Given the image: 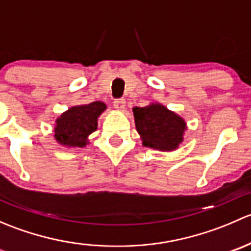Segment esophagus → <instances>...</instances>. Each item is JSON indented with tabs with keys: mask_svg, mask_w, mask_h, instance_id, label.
I'll list each match as a JSON object with an SVG mask.
<instances>
[{
	"mask_svg": "<svg viewBox=\"0 0 251 251\" xmlns=\"http://www.w3.org/2000/svg\"><path fill=\"white\" fill-rule=\"evenodd\" d=\"M125 100H116L115 102H114V108H115L116 110H124L125 109Z\"/></svg>",
	"mask_w": 251,
	"mask_h": 251,
	"instance_id": "34e87169",
	"label": "esophagus"
}]
</instances>
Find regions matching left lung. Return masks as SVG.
Returning a JSON list of instances; mask_svg holds the SVG:
<instances>
[{
  "label": "left lung",
  "instance_id": "left-lung-1",
  "mask_svg": "<svg viewBox=\"0 0 251 251\" xmlns=\"http://www.w3.org/2000/svg\"><path fill=\"white\" fill-rule=\"evenodd\" d=\"M132 111L136 130L144 147L160 151L178 149L187 130L182 116L156 102L143 108L135 107Z\"/></svg>",
  "mask_w": 251,
  "mask_h": 251
}]
</instances>
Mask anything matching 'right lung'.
<instances>
[{"mask_svg":"<svg viewBox=\"0 0 251 251\" xmlns=\"http://www.w3.org/2000/svg\"><path fill=\"white\" fill-rule=\"evenodd\" d=\"M107 109L103 102L70 107L54 121V140L67 148H83L90 144V135L97 130L98 118Z\"/></svg>","mask_w":251,"mask_h":251,"instance_id":"obj_1","label":"right lung"}]
</instances>
